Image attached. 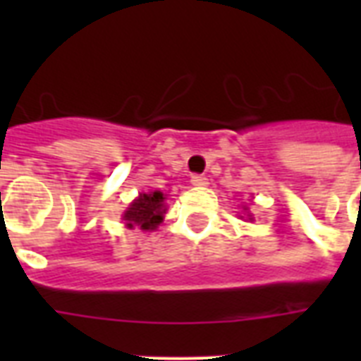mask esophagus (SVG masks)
Masks as SVG:
<instances>
[{"label": "esophagus", "mask_w": 361, "mask_h": 361, "mask_svg": "<svg viewBox=\"0 0 361 361\" xmlns=\"http://www.w3.org/2000/svg\"><path fill=\"white\" fill-rule=\"evenodd\" d=\"M191 183L197 187H204V185H208V178L202 174H195L191 176Z\"/></svg>", "instance_id": "obj_1"}]
</instances>
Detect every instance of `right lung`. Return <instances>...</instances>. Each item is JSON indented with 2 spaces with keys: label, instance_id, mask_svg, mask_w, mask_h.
I'll list each match as a JSON object with an SVG mask.
<instances>
[{
  "label": "right lung",
  "instance_id": "right-lung-1",
  "mask_svg": "<svg viewBox=\"0 0 361 361\" xmlns=\"http://www.w3.org/2000/svg\"><path fill=\"white\" fill-rule=\"evenodd\" d=\"M163 192H142L140 197L136 198L135 202L130 204V208L125 212L123 219L127 225L135 226L138 225L144 231L155 228V226L163 221L164 206H163Z\"/></svg>",
  "mask_w": 361,
  "mask_h": 361
}]
</instances>
